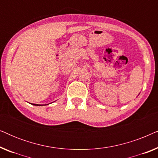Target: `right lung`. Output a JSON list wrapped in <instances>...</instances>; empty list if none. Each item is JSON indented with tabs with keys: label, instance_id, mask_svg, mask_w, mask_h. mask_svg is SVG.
<instances>
[{
	"label": "right lung",
	"instance_id": "obj_1",
	"mask_svg": "<svg viewBox=\"0 0 158 158\" xmlns=\"http://www.w3.org/2000/svg\"><path fill=\"white\" fill-rule=\"evenodd\" d=\"M34 105H35V106H42V105H38V104H34Z\"/></svg>",
	"mask_w": 158,
	"mask_h": 158
}]
</instances>
